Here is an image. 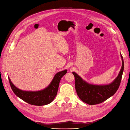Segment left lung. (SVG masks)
Wrapping results in <instances>:
<instances>
[{
  "label": "left lung",
  "instance_id": "1",
  "mask_svg": "<svg viewBox=\"0 0 130 130\" xmlns=\"http://www.w3.org/2000/svg\"><path fill=\"white\" fill-rule=\"evenodd\" d=\"M122 66L118 76L111 84L96 85L88 84L76 73L73 72L75 80V89L78 96L84 103L93 105L99 104L108 99L118 89L124 71V60L121 55Z\"/></svg>",
  "mask_w": 130,
  "mask_h": 130
}]
</instances>
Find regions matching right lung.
<instances>
[{"instance_id":"1","label":"right lung","mask_w":130,"mask_h":130,"mask_svg":"<svg viewBox=\"0 0 130 130\" xmlns=\"http://www.w3.org/2000/svg\"><path fill=\"white\" fill-rule=\"evenodd\" d=\"M67 70L58 72L54 77L50 85L45 89L39 91H25L18 89L12 84L9 77L12 90L18 97L26 103L36 106L46 105L52 103L56 96L62 77L65 75Z\"/></svg>"}]
</instances>
